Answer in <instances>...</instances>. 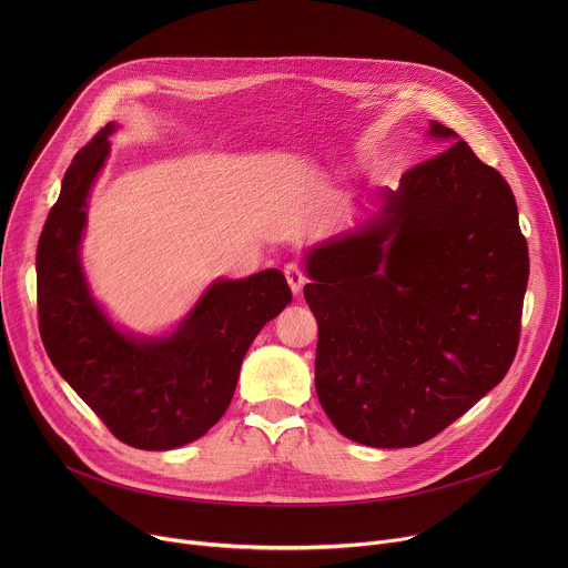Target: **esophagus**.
<instances>
[{
    "mask_svg": "<svg viewBox=\"0 0 568 568\" xmlns=\"http://www.w3.org/2000/svg\"><path fill=\"white\" fill-rule=\"evenodd\" d=\"M285 278H287L290 290H292V294H294V296H298V294L303 292V285L307 283V278H305L303 270H301L296 263H290V265L285 267Z\"/></svg>",
    "mask_w": 568,
    "mask_h": 568,
    "instance_id": "esophagus-1",
    "label": "esophagus"
}]
</instances>
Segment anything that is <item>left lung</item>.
I'll return each mask as SVG.
<instances>
[{
	"label": "left lung",
	"instance_id": "1",
	"mask_svg": "<svg viewBox=\"0 0 568 568\" xmlns=\"http://www.w3.org/2000/svg\"><path fill=\"white\" fill-rule=\"evenodd\" d=\"M427 136L458 134L432 121ZM375 206L303 254L314 384L346 438L416 447L506 377L528 247L508 182L460 139L382 189Z\"/></svg>",
	"mask_w": 568,
	"mask_h": 568
}]
</instances>
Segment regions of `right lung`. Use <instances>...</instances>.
Wrapping results in <instances>:
<instances>
[{
  "label": "right lung",
  "instance_id": "obj_1",
  "mask_svg": "<svg viewBox=\"0 0 568 568\" xmlns=\"http://www.w3.org/2000/svg\"><path fill=\"white\" fill-rule=\"evenodd\" d=\"M114 130L108 123L78 150L44 222L36 256L40 335L62 379L121 443L164 452L197 440L224 416L242 359L292 292L278 270L217 278L171 333L121 331L80 261L90 191Z\"/></svg>",
  "mask_w": 568,
  "mask_h": 568
}]
</instances>
